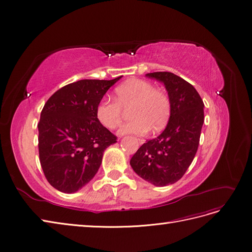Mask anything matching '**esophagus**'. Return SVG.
<instances>
[{
	"label": "esophagus",
	"mask_w": 252,
	"mask_h": 252,
	"mask_svg": "<svg viewBox=\"0 0 252 252\" xmlns=\"http://www.w3.org/2000/svg\"><path fill=\"white\" fill-rule=\"evenodd\" d=\"M138 141H139V143H140L141 145L145 143V140H144V139H142V138H138Z\"/></svg>",
	"instance_id": "34e87169"
}]
</instances>
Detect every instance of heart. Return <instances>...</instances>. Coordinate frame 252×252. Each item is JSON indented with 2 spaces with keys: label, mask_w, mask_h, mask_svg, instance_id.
I'll return each mask as SVG.
<instances>
[{
  "label": "heart",
  "mask_w": 252,
  "mask_h": 252,
  "mask_svg": "<svg viewBox=\"0 0 252 252\" xmlns=\"http://www.w3.org/2000/svg\"><path fill=\"white\" fill-rule=\"evenodd\" d=\"M133 119L123 126L119 134H145L152 127L161 129L170 115V101L165 92L155 89L143 79H131L115 90V100L103 98L97 105L96 116L106 128L114 129L123 121L124 109Z\"/></svg>",
  "instance_id": "heart-1"
}]
</instances>
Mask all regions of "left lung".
Segmentation results:
<instances>
[{"instance_id":"8db88e82","label":"left lung","mask_w":252,"mask_h":252,"mask_svg":"<svg viewBox=\"0 0 252 252\" xmlns=\"http://www.w3.org/2000/svg\"><path fill=\"white\" fill-rule=\"evenodd\" d=\"M146 76L164 84L170 115L162 133L144 143L129 164L145 181L164 187L178 182L194 159L204 122V104L196 89L174 73L158 71Z\"/></svg>"}]
</instances>
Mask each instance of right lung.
Wrapping results in <instances>:
<instances>
[{
    "mask_svg": "<svg viewBox=\"0 0 252 252\" xmlns=\"http://www.w3.org/2000/svg\"><path fill=\"white\" fill-rule=\"evenodd\" d=\"M82 79L46 102L38 128V154L46 179L63 193H74L95 177L105 149L116 137L97 119L96 108L117 81Z\"/></svg>",
    "mask_w": 252,
    "mask_h": 252,
    "instance_id": "obj_1",
    "label": "right lung"
}]
</instances>
